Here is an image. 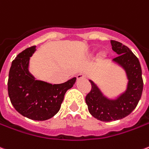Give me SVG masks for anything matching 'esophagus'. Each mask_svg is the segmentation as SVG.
<instances>
[{"mask_svg": "<svg viewBox=\"0 0 149 149\" xmlns=\"http://www.w3.org/2000/svg\"><path fill=\"white\" fill-rule=\"evenodd\" d=\"M85 78H86V77L84 74H82V73H80V74H78L77 76V80H81V79H85Z\"/></svg>", "mask_w": 149, "mask_h": 149, "instance_id": "34e87169", "label": "esophagus"}]
</instances>
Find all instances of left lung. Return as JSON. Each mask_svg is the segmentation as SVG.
<instances>
[{"mask_svg": "<svg viewBox=\"0 0 149 149\" xmlns=\"http://www.w3.org/2000/svg\"><path fill=\"white\" fill-rule=\"evenodd\" d=\"M112 49L118 54L114 61L125 68L128 78L127 89L116 100H109L102 95L97 85L92 81L91 90L85 97L89 113L100 121L110 122L123 118L130 114L140 101L143 82L140 61L127 46L111 40Z\"/></svg>", "mask_w": 149, "mask_h": 149, "instance_id": "left-lung-1", "label": "left lung"}]
</instances>
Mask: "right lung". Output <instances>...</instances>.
I'll return each instance as SVG.
<instances>
[{"label":"right lung","instance_id":"1","mask_svg":"<svg viewBox=\"0 0 149 149\" xmlns=\"http://www.w3.org/2000/svg\"><path fill=\"white\" fill-rule=\"evenodd\" d=\"M35 51V46L28 47L13 60L9 72L8 93L18 113L33 120L43 121L58 113L65 93L73 86L77 78L58 85L35 80L28 71L30 57Z\"/></svg>","mask_w":149,"mask_h":149}]
</instances>
